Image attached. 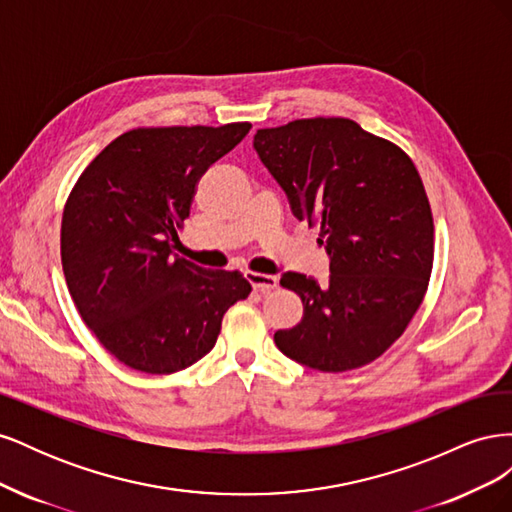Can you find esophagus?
<instances>
[{
	"label": "esophagus",
	"instance_id": "obj_1",
	"mask_svg": "<svg viewBox=\"0 0 512 512\" xmlns=\"http://www.w3.org/2000/svg\"><path fill=\"white\" fill-rule=\"evenodd\" d=\"M245 277H247V282L252 284V288H254L256 292L267 294V292H271V290L277 288V277H275V275H265V273L247 271Z\"/></svg>",
	"mask_w": 512,
	"mask_h": 512
}]
</instances>
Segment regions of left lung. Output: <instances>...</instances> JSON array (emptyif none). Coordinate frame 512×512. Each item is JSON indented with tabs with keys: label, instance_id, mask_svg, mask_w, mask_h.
I'll list each match as a JSON object with an SVG mask.
<instances>
[{
	"label": "left lung",
	"instance_id": "left-lung-1",
	"mask_svg": "<svg viewBox=\"0 0 512 512\" xmlns=\"http://www.w3.org/2000/svg\"><path fill=\"white\" fill-rule=\"evenodd\" d=\"M254 149L299 222L320 228L329 280L282 273L303 318L275 333L288 359L318 371L363 367L406 331L433 265L421 175L397 145L344 117L258 130Z\"/></svg>",
	"mask_w": 512,
	"mask_h": 512
}]
</instances>
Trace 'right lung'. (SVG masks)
Masks as SVG:
<instances>
[{
  "mask_svg": "<svg viewBox=\"0 0 512 512\" xmlns=\"http://www.w3.org/2000/svg\"><path fill=\"white\" fill-rule=\"evenodd\" d=\"M250 128L130 130L76 181L61 218V265L81 318L123 365L145 374L194 365L218 342L228 307L252 292L239 271L170 252L198 179Z\"/></svg>",
  "mask_w": 512,
  "mask_h": 512,
  "instance_id": "obj_1",
  "label": "right lung"
}]
</instances>
